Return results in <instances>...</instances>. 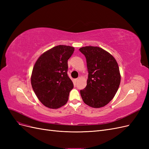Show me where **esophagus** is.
<instances>
[{
  "mask_svg": "<svg viewBox=\"0 0 149 149\" xmlns=\"http://www.w3.org/2000/svg\"><path fill=\"white\" fill-rule=\"evenodd\" d=\"M79 78H80L79 77V78H76V79H74V81H75V82H77V81H78V80L79 79Z\"/></svg>",
  "mask_w": 149,
  "mask_h": 149,
  "instance_id": "esophagus-1",
  "label": "esophagus"
}]
</instances>
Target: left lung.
I'll return each instance as SVG.
<instances>
[{
  "label": "left lung",
  "mask_w": 149,
  "mask_h": 149,
  "mask_svg": "<svg viewBox=\"0 0 149 149\" xmlns=\"http://www.w3.org/2000/svg\"><path fill=\"white\" fill-rule=\"evenodd\" d=\"M79 51L86 59L88 78L80 90L85 104L100 108L109 103L118 91L120 74L118 63L109 53L97 47H84Z\"/></svg>",
  "instance_id": "left-lung-1"
}]
</instances>
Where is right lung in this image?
I'll return each mask as SVG.
<instances>
[{"instance_id": "1", "label": "right lung", "mask_w": 149, "mask_h": 149, "mask_svg": "<svg viewBox=\"0 0 149 149\" xmlns=\"http://www.w3.org/2000/svg\"><path fill=\"white\" fill-rule=\"evenodd\" d=\"M74 48L58 45L43 53L36 61L31 76L33 91L44 106L57 109L68 100L73 83L68 76V60Z\"/></svg>"}]
</instances>
